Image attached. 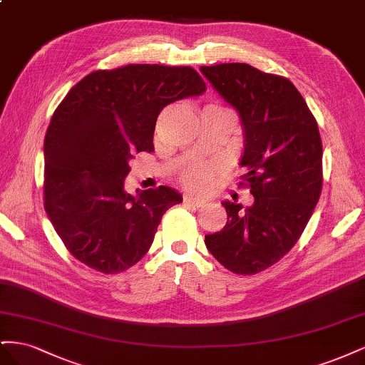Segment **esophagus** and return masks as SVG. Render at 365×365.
Listing matches in <instances>:
<instances>
[{
	"instance_id": "1",
	"label": "esophagus",
	"mask_w": 365,
	"mask_h": 365,
	"mask_svg": "<svg viewBox=\"0 0 365 365\" xmlns=\"http://www.w3.org/2000/svg\"><path fill=\"white\" fill-rule=\"evenodd\" d=\"M184 204L185 205H192V207H202L205 204V201L201 200V197H195L192 195H185L184 196Z\"/></svg>"
}]
</instances>
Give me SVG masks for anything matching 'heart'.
Here are the masks:
<instances>
[{"mask_svg":"<svg viewBox=\"0 0 365 365\" xmlns=\"http://www.w3.org/2000/svg\"><path fill=\"white\" fill-rule=\"evenodd\" d=\"M180 178L192 190H205L213 181V170L202 163H195L181 170Z\"/></svg>","mask_w":365,"mask_h":365,"instance_id":"obj_1","label":"heart"}]
</instances>
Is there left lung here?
<instances>
[{
	"label": "left lung",
	"instance_id": "obj_1",
	"mask_svg": "<svg viewBox=\"0 0 365 365\" xmlns=\"http://www.w3.org/2000/svg\"><path fill=\"white\" fill-rule=\"evenodd\" d=\"M201 73L236 108L245 146L240 176L254 204L225 201L227 225L205 236L228 271L252 275L277 263L300 239L323 187V145L317 120L286 77L248 63H219Z\"/></svg>",
	"mask_w": 365,
	"mask_h": 365
}]
</instances>
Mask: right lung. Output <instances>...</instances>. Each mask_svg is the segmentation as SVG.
<instances>
[{
	"label": "right lung",
	"instance_id": "1",
	"mask_svg": "<svg viewBox=\"0 0 365 365\" xmlns=\"http://www.w3.org/2000/svg\"><path fill=\"white\" fill-rule=\"evenodd\" d=\"M205 90L192 67L129 63L90 73L63 97L43 140V207L77 260L118 274L149 251L182 196L165 185L125 192L129 160L153 150L164 106Z\"/></svg>",
	"mask_w": 365,
	"mask_h": 365
}]
</instances>
